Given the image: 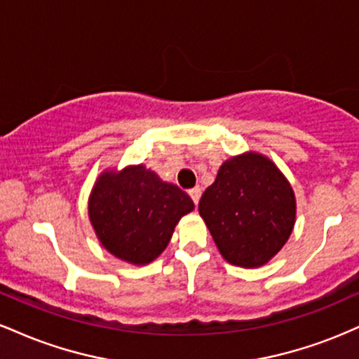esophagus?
Segmentation results:
<instances>
[{
	"label": "esophagus",
	"instance_id": "1",
	"mask_svg": "<svg viewBox=\"0 0 359 359\" xmlns=\"http://www.w3.org/2000/svg\"><path fill=\"white\" fill-rule=\"evenodd\" d=\"M189 196H191V199L194 201V204H199V199H201V187H194L189 191Z\"/></svg>",
	"mask_w": 359,
	"mask_h": 359
}]
</instances>
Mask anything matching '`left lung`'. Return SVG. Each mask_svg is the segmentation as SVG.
<instances>
[{
  "label": "left lung",
  "mask_w": 359,
  "mask_h": 359,
  "mask_svg": "<svg viewBox=\"0 0 359 359\" xmlns=\"http://www.w3.org/2000/svg\"><path fill=\"white\" fill-rule=\"evenodd\" d=\"M222 258L241 269L266 265L288 241L297 203L287 177L258 151L231 156L199 201Z\"/></svg>",
  "instance_id": "8db88e82"
}]
</instances>
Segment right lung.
Instances as JSON below:
<instances>
[{
    "mask_svg": "<svg viewBox=\"0 0 359 359\" xmlns=\"http://www.w3.org/2000/svg\"><path fill=\"white\" fill-rule=\"evenodd\" d=\"M191 211V197L143 163L123 170L106 168L94 182L88 203L89 221L101 245L113 257L137 266L162 255L177 222Z\"/></svg>",
    "mask_w": 359,
    "mask_h": 359,
    "instance_id": "add662e5",
    "label": "right lung"
}]
</instances>
